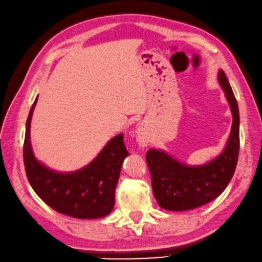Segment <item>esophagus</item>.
<instances>
[{
  "instance_id": "1",
  "label": "esophagus",
  "mask_w": 262,
  "mask_h": 262,
  "mask_svg": "<svg viewBox=\"0 0 262 262\" xmlns=\"http://www.w3.org/2000/svg\"><path fill=\"white\" fill-rule=\"evenodd\" d=\"M136 140H137V143H138L139 146H142V147H145V146H147V145H148V136L142 126H140L138 130H137Z\"/></svg>"
}]
</instances>
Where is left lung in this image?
<instances>
[{"label": "left lung", "mask_w": 262, "mask_h": 262, "mask_svg": "<svg viewBox=\"0 0 262 262\" xmlns=\"http://www.w3.org/2000/svg\"><path fill=\"white\" fill-rule=\"evenodd\" d=\"M218 80L233 115L231 135L224 151L211 162L198 166L180 163L162 150L147 151L152 190L157 203L164 210L187 211L203 206L219 196L234 174L240 146L239 108L223 70L218 72Z\"/></svg>", "instance_id": "obj_1"}]
</instances>
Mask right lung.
I'll return each mask as SVG.
<instances>
[{
    "label": "right lung",
    "mask_w": 262,
    "mask_h": 262,
    "mask_svg": "<svg viewBox=\"0 0 262 262\" xmlns=\"http://www.w3.org/2000/svg\"><path fill=\"white\" fill-rule=\"evenodd\" d=\"M26 124L23 160L28 180L39 198L52 210L77 219H98L110 214L122 164L128 152L123 134L114 137L92 162L75 172L52 171L35 158L30 142L31 117Z\"/></svg>",
    "instance_id": "1"
}]
</instances>
